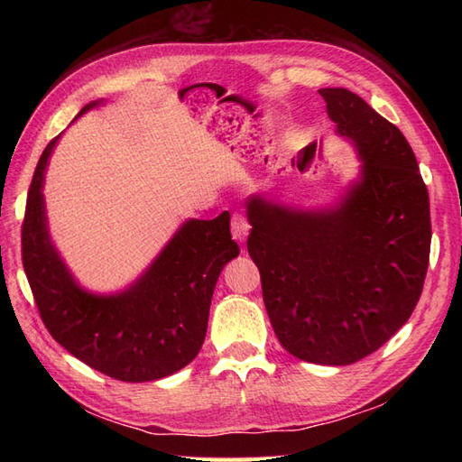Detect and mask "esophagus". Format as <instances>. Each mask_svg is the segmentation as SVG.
<instances>
[{
  "mask_svg": "<svg viewBox=\"0 0 462 462\" xmlns=\"http://www.w3.org/2000/svg\"><path fill=\"white\" fill-rule=\"evenodd\" d=\"M230 228H232V238L234 240H236V242H246L248 232H250V224H248L246 218H244L242 214H234L232 216Z\"/></svg>",
  "mask_w": 462,
  "mask_h": 462,
  "instance_id": "34e87169",
  "label": "esophagus"
}]
</instances>
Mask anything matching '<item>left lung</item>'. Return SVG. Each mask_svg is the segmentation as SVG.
I'll return each mask as SVG.
<instances>
[{
  "label": "left lung",
  "instance_id": "obj_1",
  "mask_svg": "<svg viewBox=\"0 0 462 462\" xmlns=\"http://www.w3.org/2000/svg\"><path fill=\"white\" fill-rule=\"evenodd\" d=\"M319 95L337 134L357 149L359 179L321 210L252 194L248 254L283 349L349 365L393 337L417 306L430 252L429 192L395 125L341 87Z\"/></svg>",
  "mask_w": 462,
  "mask_h": 462
}]
</instances>
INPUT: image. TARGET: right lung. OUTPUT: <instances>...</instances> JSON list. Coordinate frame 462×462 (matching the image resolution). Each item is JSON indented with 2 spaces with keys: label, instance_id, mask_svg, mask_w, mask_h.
Instances as JSON below:
<instances>
[{
  "label": "right lung",
  "instance_id": "right-lung-1",
  "mask_svg": "<svg viewBox=\"0 0 462 462\" xmlns=\"http://www.w3.org/2000/svg\"><path fill=\"white\" fill-rule=\"evenodd\" d=\"M101 103L85 105L77 116ZM59 136L37 162L22 226L23 270L39 316L59 346L105 375L129 383L169 377L199 356L216 282L240 254L230 214L186 220L126 290L111 296L87 291L59 256L47 228L43 179Z\"/></svg>",
  "mask_w": 462,
  "mask_h": 462
}]
</instances>
